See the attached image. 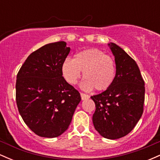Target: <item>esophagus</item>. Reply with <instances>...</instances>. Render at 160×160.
Here are the masks:
<instances>
[{
	"instance_id": "obj_1",
	"label": "esophagus",
	"mask_w": 160,
	"mask_h": 160,
	"mask_svg": "<svg viewBox=\"0 0 160 160\" xmlns=\"http://www.w3.org/2000/svg\"><path fill=\"white\" fill-rule=\"evenodd\" d=\"M80 95H81V98L82 100H85V99H88L89 98V96L88 95L85 94V93H82V92H80Z\"/></svg>"
}]
</instances>
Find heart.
Instances as JSON below:
<instances>
[{"mask_svg":"<svg viewBox=\"0 0 160 160\" xmlns=\"http://www.w3.org/2000/svg\"><path fill=\"white\" fill-rule=\"evenodd\" d=\"M62 75L68 83L74 85L82 77V88L86 91L95 88L106 90L115 79L116 65L111 56L98 49H87L74 55V59L66 58L62 66Z\"/></svg>","mask_w":160,"mask_h":160,"instance_id":"1","label":"heart"}]
</instances>
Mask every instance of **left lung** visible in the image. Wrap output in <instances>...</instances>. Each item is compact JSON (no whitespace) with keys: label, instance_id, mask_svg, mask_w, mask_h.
<instances>
[{"label":"left lung","instance_id":"1","mask_svg":"<svg viewBox=\"0 0 160 160\" xmlns=\"http://www.w3.org/2000/svg\"><path fill=\"white\" fill-rule=\"evenodd\" d=\"M115 57L114 81L105 91L91 96L95 104L92 122L102 137L118 139L136 126L144 111L145 87L135 60L115 43L108 44Z\"/></svg>","mask_w":160,"mask_h":160}]
</instances>
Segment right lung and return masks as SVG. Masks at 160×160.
<instances>
[{
  "label": "right lung",
  "mask_w": 160,
  "mask_h": 160,
  "mask_svg": "<svg viewBox=\"0 0 160 160\" xmlns=\"http://www.w3.org/2000/svg\"><path fill=\"white\" fill-rule=\"evenodd\" d=\"M70 47L64 41L47 44L30 54L16 77V100L22 118L36 135L56 138L68 128L80 92L62 77Z\"/></svg>",
  "instance_id": "obj_1"
}]
</instances>
